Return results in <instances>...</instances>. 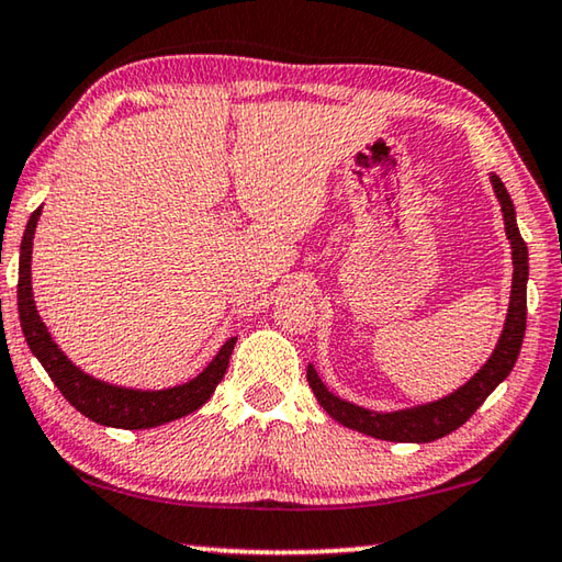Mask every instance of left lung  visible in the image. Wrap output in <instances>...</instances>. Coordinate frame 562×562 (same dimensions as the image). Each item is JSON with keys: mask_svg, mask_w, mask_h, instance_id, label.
I'll use <instances>...</instances> for the list:
<instances>
[{"mask_svg": "<svg viewBox=\"0 0 562 562\" xmlns=\"http://www.w3.org/2000/svg\"><path fill=\"white\" fill-rule=\"evenodd\" d=\"M491 186L496 193L503 213V225H506V237L510 243V258H513V282H510V300L506 322H503V331L493 347L491 357L486 359L479 372H475L469 382L453 389L451 394L434 402L394 408V412H374V408H364L359 404H351L347 398L331 394L322 382L317 369L307 367V382L315 392L319 406L351 431L374 436L382 441H398V443H429L441 439V436L459 429L471 418V414L491 396L503 379L510 374L513 364L520 355L522 335H526V288H528V247L522 243L518 223H516V207L508 195L503 180L491 173Z\"/></svg>", "mask_w": 562, "mask_h": 562, "instance_id": "left-lung-1", "label": "left lung"}]
</instances>
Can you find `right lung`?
<instances>
[{"label": "right lung", "instance_id": "add662e5", "mask_svg": "<svg viewBox=\"0 0 562 562\" xmlns=\"http://www.w3.org/2000/svg\"><path fill=\"white\" fill-rule=\"evenodd\" d=\"M40 215L42 205L32 213L30 223H26L22 245H19V322H22L24 339L26 345H30L32 355L42 361L46 374L52 376V382L56 386H59L66 402H69L76 412L91 418V422L111 426V429L128 431L154 429V426L176 422V418H183L188 414H193L195 408H201L207 398L213 396L215 386L223 382L237 337L225 339V345L217 349V355L211 361H207L203 372L178 386L133 389L109 384L103 382V379L87 374L59 349V345H56L52 337V331L46 329L44 319L40 317V310H36L32 290V247Z\"/></svg>", "mask_w": 562, "mask_h": 562}]
</instances>
